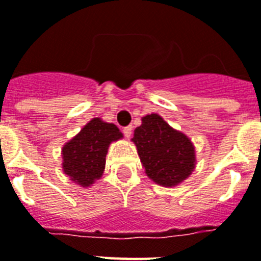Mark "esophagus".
<instances>
[{"mask_svg": "<svg viewBox=\"0 0 261 261\" xmlns=\"http://www.w3.org/2000/svg\"><path fill=\"white\" fill-rule=\"evenodd\" d=\"M131 133H133V127H131V126L124 127V128H123V134L126 135L127 139H130V138H131Z\"/></svg>", "mask_w": 261, "mask_h": 261, "instance_id": "obj_1", "label": "esophagus"}]
</instances>
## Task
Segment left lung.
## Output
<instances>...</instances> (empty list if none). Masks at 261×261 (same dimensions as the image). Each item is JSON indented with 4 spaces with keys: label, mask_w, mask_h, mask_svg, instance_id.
Returning <instances> with one entry per match:
<instances>
[{
    "label": "left lung",
    "mask_w": 261,
    "mask_h": 261,
    "mask_svg": "<svg viewBox=\"0 0 261 261\" xmlns=\"http://www.w3.org/2000/svg\"><path fill=\"white\" fill-rule=\"evenodd\" d=\"M131 141L137 146L146 175L156 185L173 188L194 171L197 158L192 139L158 114L143 116Z\"/></svg>",
    "instance_id": "obj_1"
}]
</instances>
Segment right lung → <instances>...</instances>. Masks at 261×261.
Returning a JSON list of instances; mask_svg holds the SVG:
<instances>
[{
  "mask_svg": "<svg viewBox=\"0 0 261 261\" xmlns=\"http://www.w3.org/2000/svg\"><path fill=\"white\" fill-rule=\"evenodd\" d=\"M122 138L123 134L114 123L101 118L91 119L61 149L64 174L82 188L94 185L105 173L110 145Z\"/></svg>",
  "mask_w": 261,
  "mask_h": 261,
  "instance_id": "add662e5",
  "label": "right lung"
}]
</instances>
